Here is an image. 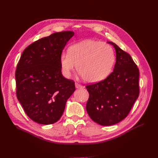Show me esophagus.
Segmentation results:
<instances>
[{
  "instance_id": "1",
  "label": "esophagus",
  "mask_w": 158,
  "mask_h": 158,
  "mask_svg": "<svg viewBox=\"0 0 158 158\" xmlns=\"http://www.w3.org/2000/svg\"><path fill=\"white\" fill-rule=\"evenodd\" d=\"M75 87H76V88H82L83 85L79 84V83H75Z\"/></svg>"
}]
</instances>
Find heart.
<instances>
[{
	"label": "heart",
	"mask_w": 158,
	"mask_h": 158,
	"mask_svg": "<svg viewBox=\"0 0 158 158\" xmlns=\"http://www.w3.org/2000/svg\"><path fill=\"white\" fill-rule=\"evenodd\" d=\"M115 62V52L110 45L100 41L85 40L69 47L68 53L60 56L63 75L69 77L77 70L86 81H102L111 73Z\"/></svg>",
	"instance_id": "heart-1"
}]
</instances>
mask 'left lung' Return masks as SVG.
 <instances>
[{"instance_id": "left-lung-1", "label": "left lung", "mask_w": 158, "mask_h": 158, "mask_svg": "<svg viewBox=\"0 0 158 158\" xmlns=\"http://www.w3.org/2000/svg\"><path fill=\"white\" fill-rule=\"evenodd\" d=\"M114 70L105 79L86 85L89 98L86 110L94 122L111 126L125 119L139 96V70L128 53L115 43Z\"/></svg>"}]
</instances>
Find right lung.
Wrapping results in <instances>:
<instances>
[{"label":"right lung","mask_w":158,"mask_h":158,"mask_svg":"<svg viewBox=\"0 0 158 158\" xmlns=\"http://www.w3.org/2000/svg\"><path fill=\"white\" fill-rule=\"evenodd\" d=\"M73 35V31L53 33L31 43L20 57L15 70L17 98L36 123L58 121L75 92V82L63 77L60 64V56Z\"/></svg>","instance_id":"add662e5"}]
</instances>
